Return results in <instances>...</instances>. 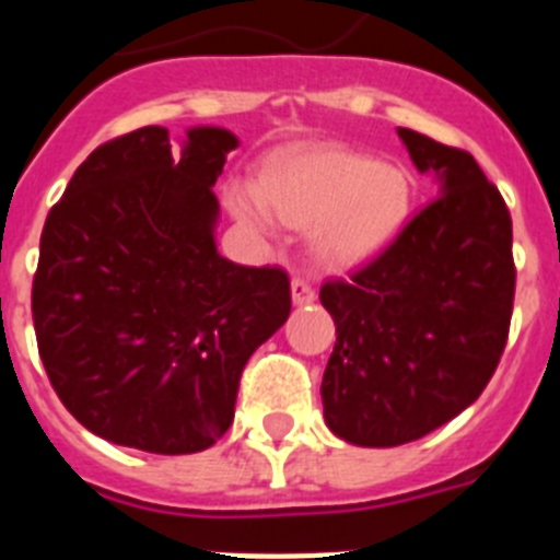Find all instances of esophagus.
Listing matches in <instances>:
<instances>
[{
  "label": "esophagus",
  "instance_id": "1",
  "mask_svg": "<svg viewBox=\"0 0 560 560\" xmlns=\"http://www.w3.org/2000/svg\"><path fill=\"white\" fill-rule=\"evenodd\" d=\"M291 300H294V305H311L316 300V291L311 289L308 280L296 277L294 283H291Z\"/></svg>",
  "mask_w": 560,
  "mask_h": 560
}]
</instances>
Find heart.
I'll use <instances>...</instances> for the list:
<instances>
[{"instance_id":"heart-1","label":"heart","mask_w":560,"mask_h":560,"mask_svg":"<svg viewBox=\"0 0 560 560\" xmlns=\"http://www.w3.org/2000/svg\"><path fill=\"white\" fill-rule=\"evenodd\" d=\"M412 196L404 167L328 145L271 167L260 187L235 185L230 205L257 232L271 230V210L291 226H316V257L330 269H353L404 232Z\"/></svg>"}]
</instances>
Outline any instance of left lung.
Wrapping results in <instances>:
<instances>
[{
    "instance_id": "8db88e82",
    "label": "left lung",
    "mask_w": 560,
    "mask_h": 560,
    "mask_svg": "<svg viewBox=\"0 0 560 560\" xmlns=\"http://www.w3.org/2000/svg\"><path fill=\"white\" fill-rule=\"evenodd\" d=\"M440 196L373 264L319 291L336 323L325 423L353 446H404L457 418L491 381L513 314V224L468 151L398 128Z\"/></svg>"
}]
</instances>
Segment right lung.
<instances>
[{
    "mask_svg": "<svg viewBox=\"0 0 560 560\" xmlns=\"http://www.w3.org/2000/svg\"><path fill=\"white\" fill-rule=\"evenodd\" d=\"M237 137L145 126L89 153L42 232L38 355L78 423L151 454L210 448L246 361L291 314L289 275L219 255L212 185Z\"/></svg>",
    "mask_w": 560,
    "mask_h": 560,
    "instance_id": "obj_1",
    "label": "right lung"
}]
</instances>
